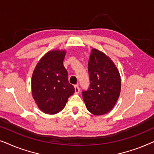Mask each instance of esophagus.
<instances>
[{
  "label": "esophagus",
  "instance_id": "esophagus-1",
  "mask_svg": "<svg viewBox=\"0 0 154 154\" xmlns=\"http://www.w3.org/2000/svg\"><path fill=\"white\" fill-rule=\"evenodd\" d=\"M74 89H75V94H79L80 92V88H79V86L78 85H75L74 86Z\"/></svg>",
  "mask_w": 154,
  "mask_h": 154
}]
</instances>
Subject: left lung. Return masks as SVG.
I'll return each mask as SVG.
<instances>
[{
	"label": "left lung",
	"mask_w": 154,
	"mask_h": 154,
	"mask_svg": "<svg viewBox=\"0 0 154 154\" xmlns=\"http://www.w3.org/2000/svg\"><path fill=\"white\" fill-rule=\"evenodd\" d=\"M88 72L90 88L83 92L86 108L94 115L106 114L115 106L121 93L119 71L108 56L93 48L88 62Z\"/></svg>",
	"instance_id": "left-lung-1"
}]
</instances>
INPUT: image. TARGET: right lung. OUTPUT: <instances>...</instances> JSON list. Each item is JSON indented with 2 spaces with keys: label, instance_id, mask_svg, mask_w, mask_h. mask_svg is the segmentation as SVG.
I'll list each match as a JSON object with an SVG mask.
<instances>
[{
  "label": "right lung",
  "instance_id": "add662e5",
  "mask_svg": "<svg viewBox=\"0 0 154 154\" xmlns=\"http://www.w3.org/2000/svg\"><path fill=\"white\" fill-rule=\"evenodd\" d=\"M66 51L48 52L38 62L31 78V92L35 104L43 112L55 114L62 110L75 89L69 83L64 68Z\"/></svg>",
  "mask_w": 154,
  "mask_h": 154
}]
</instances>
